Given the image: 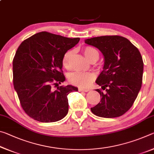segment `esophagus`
<instances>
[{
  "label": "esophagus",
  "instance_id": "1",
  "mask_svg": "<svg viewBox=\"0 0 154 154\" xmlns=\"http://www.w3.org/2000/svg\"><path fill=\"white\" fill-rule=\"evenodd\" d=\"M79 90V92H88V91H89V89H83V88H79L78 89Z\"/></svg>",
  "mask_w": 154,
  "mask_h": 154
}]
</instances>
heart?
Segmentation results:
<instances>
[{
  "label": "heart",
  "mask_w": 154,
  "mask_h": 154,
  "mask_svg": "<svg viewBox=\"0 0 154 154\" xmlns=\"http://www.w3.org/2000/svg\"><path fill=\"white\" fill-rule=\"evenodd\" d=\"M83 53L90 62L96 61L98 59L99 54L95 48L90 46H85L82 49ZM74 51L72 49L68 50L62 56V64L64 68L69 70L71 67V58ZM95 75L92 72L76 71L71 73L69 77V81L71 84L76 86L86 88L95 79Z\"/></svg>",
  "instance_id": "obj_1"
}]
</instances>
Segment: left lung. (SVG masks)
Masks as SVG:
<instances>
[{
	"label": "left lung",
	"instance_id": "1",
	"mask_svg": "<svg viewBox=\"0 0 154 154\" xmlns=\"http://www.w3.org/2000/svg\"><path fill=\"white\" fill-rule=\"evenodd\" d=\"M85 42L98 48L105 58L103 71L96 81L101 86L96 90L101 100L91 111L101 118L121 116L133 105L141 88L143 61L140 51L118 35L97 36Z\"/></svg>",
	"mask_w": 154,
	"mask_h": 154
}]
</instances>
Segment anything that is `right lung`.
<instances>
[{"mask_svg":"<svg viewBox=\"0 0 154 154\" xmlns=\"http://www.w3.org/2000/svg\"><path fill=\"white\" fill-rule=\"evenodd\" d=\"M79 40L43 31L18 47L13 60V81L21 106L31 118L48 123L66 116L67 96L77 88L58 86L65 81L62 58ZM53 86L56 91L52 90Z\"/></svg>","mask_w":154,"mask_h":154,"instance_id":"1","label":"right lung"}]
</instances>
